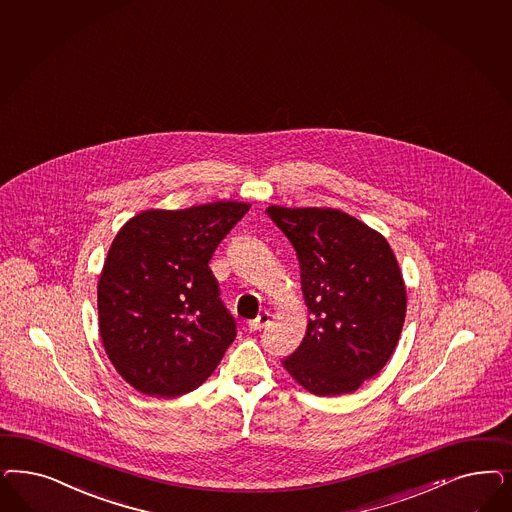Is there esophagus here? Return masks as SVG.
<instances>
[{"mask_svg": "<svg viewBox=\"0 0 512 512\" xmlns=\"http://www.w3.org/2000/svg\"><path fill=\"white\" fill-rule=\"evenodd\" d=\"M269 322H271V314L260 313L258 314V318H254V320H250V322H248V328L252 331L264 330L265 326H267Z\"/></svg>", "mask_w": 512, "mask_h": 512, "instance_id": "esophagus-1", "label": "esophagus"}]
</instances>
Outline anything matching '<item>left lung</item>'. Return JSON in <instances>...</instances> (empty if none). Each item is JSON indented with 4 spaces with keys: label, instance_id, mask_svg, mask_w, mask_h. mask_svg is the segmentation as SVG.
Masks as SVG:
<instances>
[{
    "label": "left lung",
    "instance_id": "left-lung-1",
    "mask_svg": "<svg viewBox=\"0 0 512 512\" xmlns=\"http://www.w3.org/2000/svg\"><path fill=\"white\" fill-rule=\"evenodd\" d=\"M267 216L296 248L309 324L284 369L316 396L350 394L394 354L407 292L388 241L337 209L271 205Z\"/></svg>",
    "mask_w": 512,
    "mask_h": 512
}]
</instances>
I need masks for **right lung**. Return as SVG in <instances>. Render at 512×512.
<instances>
[{
  "instance_id": "add662e5",
  "label": "right lung",
  "mask_w": 512,
  "mask_h": 512,
  "mask_svg": "<svg viewBox=\"0 0 512 512\" xmlns=\"http://www.w3.org/2000/svg\"><path fill=\"white\" fill-rule=\"evenodd\" d=\"M250 205L145 211L116 233L98 284L99 335L118 375L147 396L196 390L222 360L235 318L209 267Z\"/></svg>"
}]
</instances>
